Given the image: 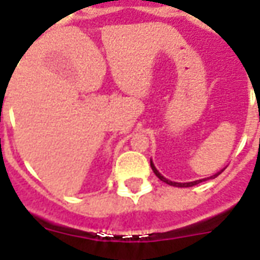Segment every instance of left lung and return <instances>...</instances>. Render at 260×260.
Segmentation results:
<instances>
[{"mask_svg": "<svg viewBox=\"0 0 260 260\" xmlns=\"http://www.w3.org/2000/svg\"><path fill=\"white\" fill-rule=\"evenodd\" d=\"M150 166H151V169H153V172H154V175L157 176V177H158V179H160V180H161V182L167 183V184H170V186H176V187H191V186H194V184H199V183L205 182V180H206V179H203V180H196V182H190V183H176V182H170V180H167L166 177H163V176H161V175H160V173H158L157 169H156V167H154V165H153V161H150ZM223 170H224V169H223ZM223 170H220L219 173H216V175L210 176V177H207V179H215V177H217V176L220 175V173H222Z\"/></svg>", "mask_w": 260, "mask_h": 260, "instance_id": "8db88e82", "label": "left lung"}]
</instances>
